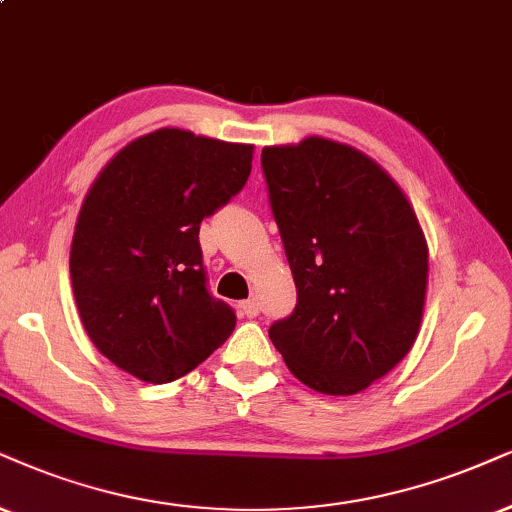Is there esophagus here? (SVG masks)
Listing matches in <instances>:
<instances>
[{"instance_id": "obj_1", "label": "esophagus", "mask_w": 512, "mask_h": 512, "mask_svg": "<svg viewBox=\"0 0 512 512\" xmlns=\"http://www.w3.org/2000/svg\"><path fill=\"white\" fill-rule=\"evenodd\" d=\"M243 314L248 316V319H255V316H260V300H255V297H252V300L243 302Z\"/></svg>"}]
</instances>
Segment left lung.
Instances as JSON below:
<instances>
[{
  "instance_id": "left-lung-1",
  "label": "left lung",
  "mask_w": 512,
  "mask_h": 512,
  "mask_svg": "<svg viewBox=\"0 0 512 512\" xmlns=\"http://www.w3.org/2000/svg\"><path fill=\"white\" fill-rule=\"evenodd\" d=\"M297 304L269 338L300 383L357 394L416 340L428 245L404 193L364 153L328 139L262 151Z\"/></svg>"
}]
</instances>
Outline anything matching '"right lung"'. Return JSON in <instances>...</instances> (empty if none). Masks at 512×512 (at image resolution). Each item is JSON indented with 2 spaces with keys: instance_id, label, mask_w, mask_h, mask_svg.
<instances>
[{
  "instance_id": "right-lung-1",
  "label": "right lung",
  "mask_w": 512,
  "mask_h": 512,
  "mask_svg": "<svg viewBox=\"0 0 512 512\" xmlns=\"http://www.w3.org/2000/svg\"><path fill=\"white\" fill-rule=\"evenodd\" d=\"M252 146L158 129L103 167L77 217L70 278L99 352L146 383H172L236 328L212 297L198 231L243 189Z\"/></svg>"
}]
</instances>
